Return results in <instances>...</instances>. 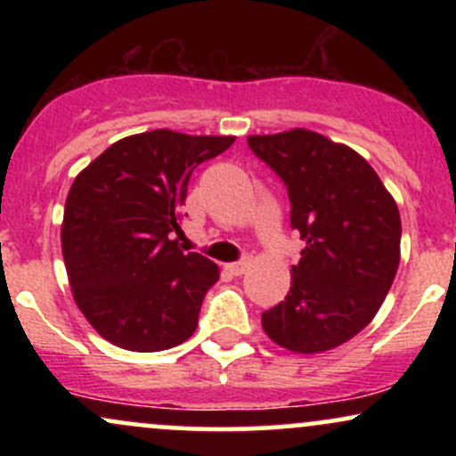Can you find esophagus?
<instances>
[{
    "mask_svg": "<svg viewBox=\"0 0 456 456\" xmlns=\"http://www.w3.org/2000/svg\"><path fill=\"white\" fill-rule=\"evenodd\" d=\"M248 265H250V259L246 257V259H242V261H235V264H229L227 265V270L232 272L233 276H242L246 270H248Z\"/></svg>",
    "mask_w": 456,
    "mask_h": 456,
    "instance_id": "esophagus-1",
    "label": "esophagus"
}]
</instances>
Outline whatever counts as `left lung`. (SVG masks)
<instances>
[{
  "instance_id": "obj_1",
  "label": "left lung",
  "mask_w": 456,
  "mask_h": 456,
  "mask_svg": "<svg viewBox=\"0 0 456 456\" xmlns=\"http://www.w3.org/2000/svg\"><path fill=\"white\" fill-rule=\"evenodd\" d=\"M248 145L285 182L291 227L306 242L289 294L261 326L294 354L328 352L384 305L401 261L399 208L358 151L313 130L250 134Z\"/></svg>"
}]
</instances>
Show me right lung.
<instances>
[{"label":"right lung","instance_id":"add662e5","mask_svg":"<svg viewBox=\"0 0 456 456\" xmlns=\"http://www.w3.org/2000/svg\"><path fill=\"white\" fill-rule=\"evenodd\" d=\"M235 137L169 128L115 141L72 182L61 255L78 311L130 352H162L192 337L218 265L184 253L182 206L191 174Z\"/></svg>","mask_w":456,"mask_h":456}]
</instances>
